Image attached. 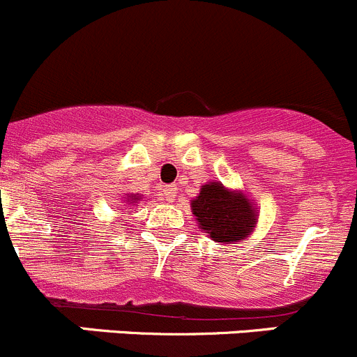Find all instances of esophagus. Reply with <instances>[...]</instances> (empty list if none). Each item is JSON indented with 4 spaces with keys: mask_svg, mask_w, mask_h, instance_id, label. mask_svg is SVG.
<instances>
[{
    "mask_svg": "<svg viewBox=\"0 0 357 357\" xmlns=\"http://www.w3.org/2000/svg\"><path fill=\"white\" fill-rule=\"evenodd\" d=\"M161 196H163L165 201L172 203V201L175 199V196H177V187H175V185L163 187V189H161Z\"/></svg>",
    "mask_w": 357,
    "mask_h": 357,
    "instance_id": "1",
    "label": "esophagus"
}]
</instances>
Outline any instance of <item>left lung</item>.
I'll list each match as a JSON object with an SVG mask.
<instances>
[{
  "label": "left lung",
  "instance_id": "8db88e82",
  "mask_svg": "<svg viewBox=\"0 0 357 357\" xmlns=\"http://www.w3.org/2000/svg\"><path fill=\"white\" fill-rule=\"evenodd\" d=\"M190 210L201 231L222 245L246 241L259 222V208L245 190L229 189L222 182H206L190 201Z\"/></svg>",
  "mask_w": 357,
  "mask_h": 357
}]
</instances>
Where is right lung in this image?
Returning a JSON list of instances; mask_svg holds the SVG:
<instances>
[{"instance_id":"1","label":"right lung","mask_w":357,"mask_h":357,"mask_svg":"<svg viewBox=\"0 0 357 357\" xmlns=\"http://www.w3.org/2000/svg\"><path fill=\"white\" fill-rule=\"evenodd\" d=\"M123 199H125V203L130 204V206H135V204H139V201L142 199V196H140V194H126V196H123Z\"/></svg>"}]
</instances>
